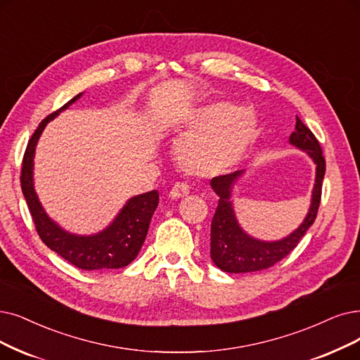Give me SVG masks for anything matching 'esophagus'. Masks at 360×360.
I'll return each mask as SVG.
<instances>
[{"mask_svg":"<svg viewBox=\"0 0 360 360\" xmlns=\"http://www.w3.org/2000/svg\"><path fill=\"white\" fill-rule=\"evenodd\" d=\"M188 195H189V186L186 183H176L169 191L171 199H180V198H184Z\"/></svg>","mask_w":360,"mask_h":360,"instance_id":"esophagus-1","label":"esophagus"}]
</instances>
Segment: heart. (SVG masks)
Listing matches in <instances>:
<instances>
[{
    "instance_id": "b5f03b06",
    "label": "heart",
    "mask_w": 360,
    "mask_h": 360,
    "mask_svg": "<svg viewBox=\"0 0 360 360\" xmlns=\"http://www.w3.org/2000/svg\"><path fill=\"white\" fill-rule=\"evenodd\" d=\"M193 131L179 145L181 167L195 176H217L233 168L260 134V121L248 109L214 102L199 109Z\"/></svg>"
}]
</instances>
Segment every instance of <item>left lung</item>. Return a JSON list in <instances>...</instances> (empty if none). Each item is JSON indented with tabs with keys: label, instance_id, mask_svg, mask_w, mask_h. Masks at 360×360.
Wrapping results in <instances>:
<instances>
[{
	"label": "left lung",
	"instance_id": "8db88e82",
	"mask_svg": "<svg viewBox=\"0 0 360 360\" xmlns=\"http://www.w3.org/2000/svg\"><path fill=\"white\" fill-rule=\"evenodd\" d=\"M290 143L309 155L316 165V177L311 191V202L306 219L292 233L279 240H262L248 235L236 219L232 202L235 183L245 171L219 176L211 180L212 191L219 195V205L211 221V258L214 264L227 273L258 271L281 262L304 236L314 223L321 204L322 181L325 176V158L318 139L297 117L295 131L290 136Z\"/></svg>",
	"mask_w": 360,
	"mask_h": 360
}]
</instances>
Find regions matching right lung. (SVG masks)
<instances>
[{
    "label": "right lung",
    "mask_w": 360,
    "mask_h": 360,
    "mask_svg": "<svg viewBox=\"0 0 360 360\" xmlns=\"http://www.w3.org/2000/svg\"><path fill=\"white\" fill-rule=\"evenodd\" d=\"M81 96L82 93L77 94L59 110L42 120L32 134L23 155L20 176L22 192L27 208L31 211L37 232L41 240L51 251L82 270L121 269L134 260L146 239L150 219L158 207V200H160L158 191H150L128 199L113 221L100 232L94 235H75L62 229L49 217L34 188V158L37 143L42 131L51 120L72 103H75Z\"/></svg>",
    "instance_id": "add662e5"
}]
</instances>
